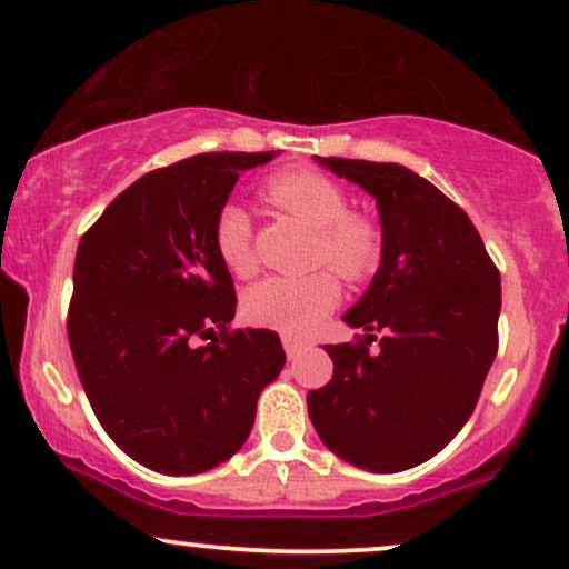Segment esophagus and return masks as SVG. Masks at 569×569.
Wrapping results in <instances>:
<instances>
[{"instance_id": "esophagus-1", "label": "esophagus", "mask_w": 569, "mask_h": 569, "mask_svg": "<svg viewBox=\"0 0 569 569\" xmlns=\"http://www.w3.org/2000/svg\"><path fill=\"white\" fill-rule=\"evenodd\" d=\"M282 346H284V353H287V359H290V362H296V359H300V353L309 349V343H303V340H298L292 336H284Z\"/></svg>"}]
</instances>
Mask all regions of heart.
<instances>
[{
    "label": "heart",
    "instance_id": "1",
    "mask_svg": "<svg viewBox=\"0 0 569 569\" xmlns=\"http://www.w3.org/2000/svg\"><path fill=\"white\" fill-rule=\"evenodd\" d=\"M266 202L313 231L311 266H330L338 277L362 282L383 258V229L370 212L351 210L349 193L338 180L317 170H287L263 183ZM216 247L226 269L250 273L252 220L239 204H223L216 218ZM338 279L330 271L306 277H269L247 292L244 311L256 325L287 336H306L336 309Z\"/></svg>",
    "mask_w": 569,
    "mask_h": 569
}]
</instances>
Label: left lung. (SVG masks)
I'll list each match as a JSON object with an SVG mask.
<instances>
[{"instance_id":"1","label":"left lung","mask_w":569,"mask_h":569,"mask_svg":"<svg viewBox=\"0 0 569 569\" xmlns=\"http://www.w3.org/2000/svg\"><path fill=\"white\" fill-rule=\"evenodd\" d=\"M317 162L376 197L383 258L343 317L367 336L325 346L336 370L306 397L309 418L351 466L412 469L445 450L477 407L498 353L500 273L469 216L426 178L393 162Z\"/></svg>"}]
</instances>
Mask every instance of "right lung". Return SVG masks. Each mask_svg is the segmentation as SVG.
<instances>
[{"label":"right lung","mask_w":569,"mask_h":569,"mask_svg":"<svg viewBox=\"0 0 569 569\" xmlns=\"http://www.w3.org/2000/svg\"><path fill=\"white\" fill-rule=\"evenodd\" d=\"M273 151L197 153L146 172L87 229L69 343L103 431L146 469L186 477L229 460L284 367L273 330H231L237 292L216 218L239 172Z\"/></svg>","instance_id":"1"}]
</instances>
